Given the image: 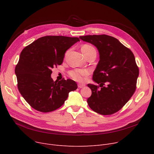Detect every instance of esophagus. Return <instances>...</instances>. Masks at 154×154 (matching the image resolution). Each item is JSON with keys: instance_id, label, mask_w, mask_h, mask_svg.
I'll list each match as a JSON object with an SVG mask.
<instances>
[{"instance_id": "1", "label": "esophagus", "mask_w": 154, "mask_h": 154, "mask_svg": "<svg viewBox=\"0 0 154 154\" xmlns=\"http://www.w3.org/2000/svg\"><path fill=\"white\" fill-rule=\"evenodd\" d=\"M85 86L84 84H78V87L79 88H83Z\"/></svg>"}]
</instances>
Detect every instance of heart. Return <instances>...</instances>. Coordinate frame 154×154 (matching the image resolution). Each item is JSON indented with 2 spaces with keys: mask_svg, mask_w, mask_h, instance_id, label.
Here are the masks:
<instances>
[{
  "mask_svg": "<svg viewBox=\"0 0 154 154\" xmlns=\"http://www.w3.org/2000/svg\"><path fill=\"white\" fill-rule=\"evenodd\" d=\"M82 51L85 57H87L92 53H96L95 48L89 44H84L82 46ZM88 72L85 69H73L69 72V76L77 81H82L84 79V77L88 75Z\"/></svg>",
  "mask_w": 154,
  "mask_h": 154,
  "instance_id": "1",
  "label": "heart"
}]
</instances>
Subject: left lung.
Wrapping results in <instances>:
<instances>
[{
	"label": "left lung",
	"instance_id": "left-lung-1",
	"mask_svg": "<svg viewBox=\"0 0 154 154\" xmlns=\"http://www.w3.org/2000/svg\"><path fill=\"white\" fill-rule=\"evenodd\" d=\"M79 38L94 45L100 54L92 76L99 85H87L92 91L87 99L88 106L101 115H112L125 106L136 90L139 70L134 55L112 36L89 35Z\"/></svg>",
	"mask_w": 154,
	"mask_h": 154
}]
</instances>
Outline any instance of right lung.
I'll return each mask as SVG.
<instances>
[{"mask_svg":"<svg viewBox=\"0 0 154 154\" xmlns=\"http://www.w3.org/2000/svg\"><path fill=\"white\" fill-rule=\"evenodd\" d=\"M78 37L47 35L26 46L20 53L15 73L18 89L30 106L41 112L60 107L70 91L77 88L71 79L56 80L51 78L52 69L63 62L65 53Z\"/></svg>","mask_w":154,"mask_h":154,"instance_id":"1","label":"right lung"}]
</instances>
